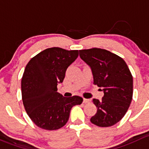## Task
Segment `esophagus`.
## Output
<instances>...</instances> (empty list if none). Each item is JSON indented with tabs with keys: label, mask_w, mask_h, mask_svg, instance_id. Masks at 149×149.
I'll return each instance as SVG.
<instances>
[{
	"label": "esophagus",
	"mask_w": 149,
	"mask_h": 149,
	"mask_svg": "<svg viewBox=\"0 0 149 149\" xmlns=\"http://www.w3.org/2000/svg\"><path fill=\"white\" fill-rule=\"evenodd\" d=\"M90 102V100L89 99H85V98H84L83 99V102L84 103H87V102Z\"/></svg>",
	"instance_id": "obj_1"
}]
</instances>
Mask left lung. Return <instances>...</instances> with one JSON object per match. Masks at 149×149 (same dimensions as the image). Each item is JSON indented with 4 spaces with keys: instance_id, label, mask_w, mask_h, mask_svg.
Instances as JSON below:
<instances>
[{
    "instance_id": "left-lung-1",
    "label": "left lung",
    "mask_w": 149,
    "mask_h": 149,
    "mask_svg": "<svg viewBox=\"0 0 149 149\" xmlns=\"http://www.w3.org/2000/svg\"><path fill=\"white\" fill-rule=\"evenodd\" d=\"M79 56L91 68L95 85L102 88V100L93 99L97 113L90 118L99 127H110L123 118L133 97V77L125 61L105 49L79 50Z\"/></svg>"
}]
</instances>
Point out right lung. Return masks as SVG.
Segmentation results:
<instances>
[{"label": "right lung", "mask_w": 149, "mask_h": 149, "mask_svg": "<svg viewBox=\"0 0 149 149\" xmlns=\"http://www.w3.org/2000/svg\"><path fill=\"white\" fill-rule=\"evenodd\" d=\"M79 55L78 50L52 47L41 52L26 66L21 94L27 114L38 127L53 131L63 127L73 106L83 101L79 96L65 97L57 92L67 69Z\"/></svg>", "instance_id": "add662e5"}]
</instances>
